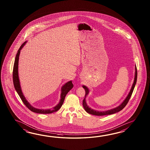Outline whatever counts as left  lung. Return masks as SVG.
Here are the masks:
<instances>
[{
    "mask_svg": "<svg viewBox=\"0 0 150 150\" xmlns=\"http://www.w3.org/2000/svg\"><path fill=\"white\" fill-rule=\"evenodd\" d=\"M137 67L136 66H135V74H134V81L132 86L130 89V92L129 93V94L127 95V98H125V100L123 101V102L120 105L116 107L115 108L112 109L110 110H108L107 111H105V112H99L98 110H94L93 109L89 107L88 105H87L86 102V96L88 95V94L89 93V89L88 88L85 86H83V87L85 90V98L83 100V108L85 109V110H86V112L88 113H89L90 114L92 115H96V116H103V115H111V114H113L116 113L117 112L121 111L123 109L125 108V105H127V102H129V100L132 94L133 91H134V86L136 85V83L137 82Z\"/></svg>",
    "mask_w": 150,
    "mask_h": 150,
    "instance_id": "left-lung-1",
    "label": "left lung"
}]
</instances>
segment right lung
Instances as JSON below:
<instances>
[{"mask_svg": "<svg viewBox=\"0 0 150 150\" xmlns=\"http://www.w3.org/2000/svg\"><path fill=\"white\" fill-rule=\"evenodd\" d=\"M26 42L27 41L25 42L20 46V47L18 51V52L16 54V58H15L13 70V80L14 88L16 90V92L18 93V95L19 96L20 98L21 99L23 103L32 112H34L36 113H39V114H50L52 112H56L61 108L62 105L64 102L65 96H67V93L69 92L71 89L73 88L74 85L72 83V81H69L62 86V89H61L60 101L58 103V105H56L53 108L51 109H41L36 108L34 107H33L28 102V101H27L25 96H23V92H22L20 84L19 78V75H18V64H19V55L20 54V50L22 49L23 46L25 45Z\"/></svg>", "mask_w": 150, "mask_h": 150, "instance_id": "obj_1", "label": "right lung"}]
</instances>
